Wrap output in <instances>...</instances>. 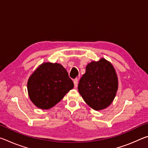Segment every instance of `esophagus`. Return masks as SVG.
<instances>
[{
  "label": "esophagus",
  "mask_w": 148,
  "mask_h": 148,
  "mask_svg": "<svg viewBox=\"0 0 148 148\" xmlns=\"http://www.w3.org/2000/svg\"><path fill=\"white\" fill-rule=\"evenodd\" d=\"M78 79H79V77H76V79H74V84L75 87H77V84H78Z\"/></svg>",
  "instance_id": "obj_1"
}]
</instances>
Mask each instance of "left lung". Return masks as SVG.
<instances>
[{"label": "left lung", "instance_id": "1", "mask_svg": "<svg viewBox=\"0 0 148 148\" xmlns=\"http://www.w3.org/2000/svg\"><path fill=\"white\" fill-rule=\"evenodd\" d=\"M77 88L92 109L99 111L106 108L113 102L118 89V77L114 66L104 58L89 62Z\"/></svg>", "mask_w": 148, "mask_h": 148}]
</instances>
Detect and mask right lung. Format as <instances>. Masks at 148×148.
<instances>
[{
	"instance_id": "obj_1",
	"label": "right lung",
	"mask_w": 148,
	"mask_h": 148,
	"mask_svg": "<svg viewBox=\"0 0 148 148\" xmlns=\"http://www.w3.org/2000/svg\"><path fill=\"white\" fill-rule=\"evenodd\" d=\"M74 83L61 64L43 62L32 72L27 82L31 102L40 109L48 110L60 102Z\"/></svg>"
}]
</instances>
